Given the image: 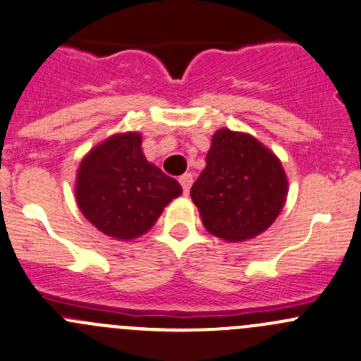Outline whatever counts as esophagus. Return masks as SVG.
Here are the masks:
<instances>
[{
	"mask_svg": "<svg viewBox=\"0 0 361 361\" xmlns=\"http://www.w3.org/2000/svg\"><path fill=\"white\" fill-rule=\"evenodd\" d=\"M182 189H184V195H189V189H191V184H192V176L191 173H184V176L179 179Z\"/></svg>",
	"mask_w": 361,
	"mask_h": 361,
	"instance_id": "34e87169",
	"label": "esophagus"
}]
</instances>
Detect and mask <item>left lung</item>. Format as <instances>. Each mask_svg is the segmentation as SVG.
Wrapping results in <instances>:
<instances>
[{
    "instance_id": "1",
    "label": "left lung",
    "mask_w": 361,
    "mask_h": 361,
    "mask_svg": "<svg viewBox=\"0 0 361 361\" xmlns=\"http://www.w3.org/2000/svg\"><path fill=\"white\" fill-rule=\"evenodd\" d=\"M205 163L191 198L209 233L245 242L277 219L286 203L288 177L281 159L258 138L221 128Z\"/></svg>"
}]
</instances>
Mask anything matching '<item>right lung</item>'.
<instances>
[{"instance_id":"1","label":"right lung","mask_w":361,"mask_h":361,"mask_svg":"<svg viewBox=\"0 0 361 361\" xmlns=\"http://www.w3.org/2000/svg\"><path fill=\"white\" fill-rule=\"evenodd\" d=\"M180 184L145 159L138 131L117 133L82 158L75 198L85 219L116 240L147 233Z\"/></svg>"}]
</instances>
